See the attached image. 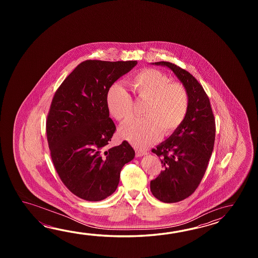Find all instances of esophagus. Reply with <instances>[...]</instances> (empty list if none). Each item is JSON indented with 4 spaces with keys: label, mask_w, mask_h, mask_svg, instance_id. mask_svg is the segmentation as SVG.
<instances>
[{
    "label": "esophagus",
    "mask_w": 258,
    "mask_h": 258,
    "mask_svg": "<svg viewBox=\"0 0 258 258\" xmlns=\"http://www.w3.org/2000/svg\"><path fill=\"white\" fill-rule=\"evenodd\" d=\"M148 154V152H146V151H141V150H137V153H136V155H137V157H143V156H146Z\"/></svg>",
    "instance_id": "obj_1"
}]
</instances>
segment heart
Returning <instances> with one entry per match:
<instances>
[{
	"label": "heart",
	"mask_w": 258,
	"mask_h": 258,
	"mask_svg": "<svg viewBox=\"0 0 258 258\" xmlns=\"http://www.w3.org/2000/svg\"><path fill=\"white\" fill-rule=\"evenodd\" d=\"M136 97L147 100L144 110L146 118L133 120L121 127L120 136L136 148H146L161 136L171 135L184 121L189 99L185 88L161 72L145 69L130 79ZM110 114L121 122L133 115V100L121 84L112 85L106 96Z\"/></svg>",
	"instance_id": "b5f03b06"
}]
</instances>
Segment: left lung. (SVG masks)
<instances>
[{
  "label": "left lung",
  "instance_id": "obj_1",
  "mask_svg": "<svg viewBox=\"0 0 258 258\" xmlns=\"http://www.w3.org/2000/svg\"><path fill=\"white\" fill-rule=\"evenodd\" d=\"M169 68L188 94L184 121L152 152L162 159V170L150 181L154 197L163 203H176L196 191L209 165L214 148V115L209 97L190 73L169 61L152 62Z\"/></svg>",
  "mask_w": 258,
  "mask_h": 258
}]
</instances>
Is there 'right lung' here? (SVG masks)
Instances as JSON below:
<instances>
[{"label":"right lung","instance_id":"add662e5","mask_svg":"<svg viewBox=\"0 0 258 258\" xmlns=\"http://www.w3.org/2000/svg\"><path fill=\"white\" fill-rule=\"evenodd\" d=\"M137 60L83 61L56 91L46 123L52 162L78 198L101 201L115 192L121 168L135 158L127 141L109 148L116 130L106 103L109 88Z\"/></svg>","mask_w":258,"mask_h":258}]
</instances>
